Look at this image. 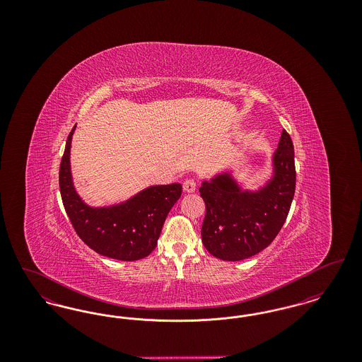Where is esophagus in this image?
<instances>
[{
  "mask_svg": "<svg viewBox=\"0 0 362 362\" xmlns=\"http://www.w3.org/2000/svg\"><path fill=\"white\" fill-rule=\"evenodd\" d=\"M195 187H197V185H195V182H194L192 179H186V180H185L183 189H185L186 192H194Z\"/></svg>",
  "mask_w": 362,
  "mask_h": 362,
  "instance_id": "obj_1",
  "label": "esophagus"
}]
</instances>
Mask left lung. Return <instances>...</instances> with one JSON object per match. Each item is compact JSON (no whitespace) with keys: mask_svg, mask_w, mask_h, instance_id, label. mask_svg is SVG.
Listing matches in <instances>:
<instances>
[{"mask_svg":"<svg viewBox=\"0 0 362 362\" xmlns=\"http://www.w3.org/2000/svg\"><path fill=\"white\" fill-rule=\"evenodd\" d=\"M272 176L258 189H244L230 170L204 180L199 192L206 205L201 229L207 251L223 260L257 255L276 239L292 205L296 189L292 138L282 132Z\"/></svg>","mask_w":362,"mask_h":362,"instance_id":"obj_1","label":"left lung"}]
</instances>
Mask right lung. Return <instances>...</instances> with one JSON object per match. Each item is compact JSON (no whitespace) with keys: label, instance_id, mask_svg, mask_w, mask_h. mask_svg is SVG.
Here are the masks:
<instances>
[{"label":"right lung","instance_id":"1","mask_svg":"<svg viewBox=\"0 0 362 362\" xmlns=\"http://www.w3.org/2000/svg\"><path fill=\"white\" fill-rule=\"evenodd\" d=\"M76 126L66 139L59 167V189L70 223L89 248L107 258L133 262L148 257L157 245L164 221L182 195V185L141 189L110 206H90L74 187L70 148Z\"/></svg>","mask_w":362,"mask_h":362}]
</instances>
